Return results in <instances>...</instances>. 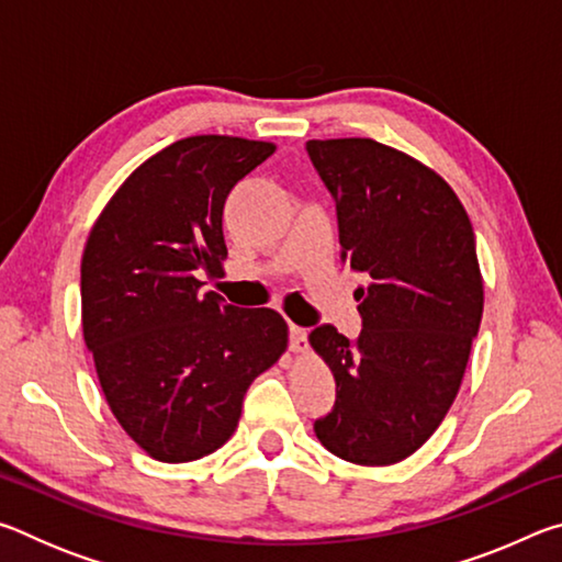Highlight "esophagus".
<instances>
[{"label":"esophagus","instance_id":"esophagus-1","mask_svg":"<svg viewBox=\"0 0 562 562\" xmlns=\"http://www.w3.org/2000/svg\"><path fill=\"white\" fill-rule=\"evenodd\" d=\"M290 349L294 355H302L307 351V329H302L297 325H290Z\"/></svg>","mask_w":562,"mask_h":562}]
</instances>
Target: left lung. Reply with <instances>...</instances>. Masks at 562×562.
<instances>
[{
    "label": "left lung",
    "mask_w": 562,
    "mask_h": 562,
    "mask_svg": "<svg viewBox=\"0 0 562 562\" xmlns=\"http://www.w3.org/2000/svg\"><path fill=\"white\" fill-rule=\"evenodd\" d=\"M307 154L335 198L341 260L367 278L359 337L331 325L310 335L337 382L315 434L339 459L392 465L459 394L483 315L473 227L451 186L392 146L329 138L307 140Z\"/></svg>",
    "instance_id": "8db88e82"
}]
</instances>
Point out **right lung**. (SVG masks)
<instances>
[{"label":"right lung","instance_id":"right-lung-1","mask_svg":"<svg viewBox=\"0 0 562 562\" xmlns=\"http://www.w3.org/2000/svg\"><path fill=\"white\" fill-rule=\"evenodd\" d=\"M274 144L190 136L123 180L81 258V325L103 396L150 459L186 463L231 439L247 386L288 349L280 312L203 292L223 274V205Z\"/></svg>","mask_w":562,"mask_h":562}]
</instances>
